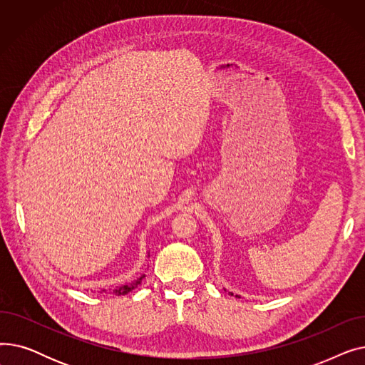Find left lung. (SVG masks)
I'll return each instance as SVG.
<instances>
[{"instance_id": "8db88e82", "label": "left lung", "mask_w": 365, "mask_h": 365, "mask_svg": "<svg viewBox=\"0 0 365 365\" xmlns=\"http://www.w3.org/2000/svg\"><path fill=\"white\" fill-rule=\"evenodd\" d=\"M231 294H232V293H231ZM237 297H238V296H237Z\"/></svg>"}]
</instances>
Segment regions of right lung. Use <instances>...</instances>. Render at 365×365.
Masks as SVG:
<instances>
[{
    "label": "right lung",
    "mask_w": 365,
    "mask_h": 365,
    "mask_svg": "<svg viewBox=\"0 0 365 365\" xmlns=\"http://www.w3.org/2000/svg\"><path fill=\"white\" fill-rule=\"evenodd\" d=\"M143 278H145V274H142V275H140L139 278H136V279H133V281H130V282H125V284L117 287V289H109L108 293L115 294V296H125L127 293H130L131 290L136 289V287L142 282ZM103 292H106V290H103Z\"/></svg>",
    "instance_id": "add662e5"
}]
</instances>
